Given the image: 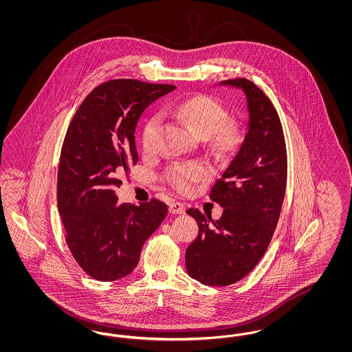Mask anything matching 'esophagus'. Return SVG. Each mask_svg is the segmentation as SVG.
<instances>
[{
    "mask_svg": "<svg viewBox=\"0 0 352 352\" xmlns=\"http://www.w3.org/2000/svg\"><path fill=\"white\" fill-rule=\"evenodd\" d=\"M168 210H170L171 214H184L186 212V206L181 201H173V203H170Z\"/></svg>",
    "mask_w": 352,
    "mask_h": 352,
    "instance_id": "1",
    "label": "esophagus"
}]
</instances>
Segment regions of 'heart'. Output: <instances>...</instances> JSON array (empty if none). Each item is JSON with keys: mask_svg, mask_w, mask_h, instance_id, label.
<instances>
[{"mask_svg": "<svg viewBox=\"0 0 352 352\" xmlns=\"http://www.w3.org/2000/svg\"><path fill=\"white\" fill-rule=\"evenodd\" d=\"M175 112L186 120L191 129L199 137H208L220 149H230L236 145L239 134L236 129L223 124L226 111L223 105L208 95H197L181 101L175 107ZM160 118H148L141 131V145L146 153H151L157 141ZM211 168L201 161H188L174 164L166 173V179L171 187L179 192H190L194 184L210 177Z\"/></svg>", "mask_w": 352, "mask_h": 352, "instance_id": "1", "label": "heart"}]
</instances>
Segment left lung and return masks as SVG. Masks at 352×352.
<instances>
[{
  "mask_svg": "<svg viewBox=\"0 0 352 352\" xmlns=\"http://www.w3.org/2000/svg\"><path fill=\"white\" fill-rule=\"evenodd\" d=\"M221 84L244 91L250 122L241 148L210 192L224 207L221 218L187 210L199 232L186 250V269L210 286L234 284L258 264L278 223L287 178L284 131L272 101L248 79Z\"/></svg>",
  "mask_w": 352,
  "mask_h": 352,
  "instance_id": "left-lung-1",
  "label": "left lung"
}]
</instances>
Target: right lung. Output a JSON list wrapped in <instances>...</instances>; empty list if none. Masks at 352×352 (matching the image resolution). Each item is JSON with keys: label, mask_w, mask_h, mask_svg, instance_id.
Wrapping results in <instances>:
<instances>
[{"label": "right lung", "mask_w": 352, "mask_h": 352, "mask_svg": "<svg viewBox=\"0 0 352 352\" xmlns=\"http://www.w3.org/2000/svg\"><path fill=\"white\" fill-rule=\"evenodd\" d=\"M174 88L135 79L104 82L68 125L58 168V208L69 252L95 280L132 273L144 243L166 218L164 201L120 204L116 188L138 161L134 131L141 113Z\"/></svg>", "instance_id": "right-lung-1"}]
</instances>
